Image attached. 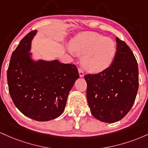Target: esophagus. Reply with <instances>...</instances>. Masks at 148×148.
<instances>
[{
    "instance_id": "esophagus-1",
    "label": "esophagus",
    "mask_w": 148,
    "mask_h": 148,
    "mask_svg": "<svg viewBox=\"0 0 148 148\" xmlns=\"http://www.w3.org/2000/svg\"><path fill=\"white\" fill-rule=\"evenodd\" d=\"M78 72H79V77H84V72H83V71L81 69H78Z\"/></svg>"
}]
</instances>
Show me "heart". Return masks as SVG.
Wrapping results in <instances>:
<instances>
[{"mask_svg":"<svg viewBox=\"0 0 148 148\" xmlns=\"http://www.w3.org/2000/svg\"><path fill=\"white\" fill-rule=\"evenodd\" d=\"M70 49L83 56L81 64L84 69L97 73L109 67L117 52V45L112 38L94 32H84L71 40Z\"/></svg>","mask_w":148,"mask_h":148,"instance_id":"b5f03b06","label":"heart"}]
</instances>
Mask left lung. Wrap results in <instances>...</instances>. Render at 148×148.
I'll return each instance as SVG.
<instances>
[{
    "label": "left lung",
    "mask_w": 148,
    "mask_h": 148,
    "mask_svg": "<svg viewBox=\"0 0 148 148\" xmlns=\"http://www.w3.org/2000/svg\"><path fill=\"white\" fill-rule=\"evenodd\" d=\"M117 52L108 69L87 74V98L91 112L99 120L113 123L122 119L132 108L138 89V68L134 53L116 38Z\"/></svg>",
    "instance_id": "obj_1"
}]
</instances>
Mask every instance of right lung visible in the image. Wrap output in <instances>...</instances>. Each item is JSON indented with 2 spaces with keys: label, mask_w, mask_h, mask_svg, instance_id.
Wrapping results in <instances>:
<instances>
[{
  "label": "right lung",
  "mask_w": 148,
  "mask_h": 148,
  "mask_svg": "<svg viewBox=\"0 0 148 148\" xmlns=\"http://www.w3.org/2000/svg\"><path fill=\"white\" fill-rule=\"evenodd\" d=\"M36 32L26 35L12 52L7 77L10 94L19 110L29 118L44 122L63 113L79 73L74 64L33 60L29 52Z\"/></svg>",
  "instance_id": "add662e5"
}]
</instances>
